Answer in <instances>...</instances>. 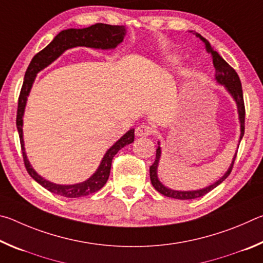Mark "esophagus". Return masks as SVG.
<instances>
[{
  "instance_id": "34e87169",
  "label": "esophagus",
  "mask_w": 263,
  "mask_h": 263,
  "mask_svg": "<svg viewBox=\"0 0 263 263\" xmlns=\"http://www.w3.org/2000/svg\"><path fill=\"white\" fill-rule=\"evenodd\" d=\"M153 133V127L148 125V124H141V125L136 128V136L137 137H147Z\"/></svg>"
}]
</instances>
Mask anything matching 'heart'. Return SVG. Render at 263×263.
<instances>
[{
    "instance_id": "obj_1",
    "label": "heart",
    "mask_w": 263,
    "mask_h": 263,
    "mask_svg": "<svg viewBox=\"0 0 263 263\" xmlns=\"http://www.w3.org/2000/svg\"><path fill=\"white\" fill-rule=\"evenodd\" d=\"M172 62H173V64H174V62H175V61H174V60H172Z\"/></svg>"
}]
</instances>
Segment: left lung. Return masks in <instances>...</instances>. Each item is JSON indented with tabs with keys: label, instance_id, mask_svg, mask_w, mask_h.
I'll list each match as a JSON object with an SVG mask.
<instances>
[{
	"label": "left lung",
	"instance_id": "8db88e82",
	"mask_svg": "<svg viewBox=\"0 0 263 263\" xmlns=\"http://www.w3.org/2000/svg\"><path fill=\"white\" fill-rule=\"evenodd\" d=\"M196 37H198L201 41L204 43L205 45L206 52L210 53L212 57V62L213 66L216 68V73H215V78L217 80L218 83L222 84L225 86L226 90L230 92V95L233 97V100L235 101L238 106V114H239V121H240V140L239 142L241 141L243 133H245V103H243V94H242V87H241V82H240L239 75L237 74V72L231 67V66L226 62L219 55V53L217 51L213 50L211 47L210 43H209L205 38L202 37L199 33H196ZM239 147V146H238ZM160 157H161V148L160 146L157 149V155H155V161L149 167V177H151V182H152L153 186L155 188V190L159 191L160 194H162L163 196H167V197H172V198H176V199H194V198H198L202 197V196L206 195L209 191H211L212 189H215L217 185H219L222 181H224L226 177H228L231 172H232L233 164H234V160L237 158V152H235V155L233 158V161L231 163V166L229 168V171L225 173L224 176L220 177L219 180L215 183L206 186V188L199 189V190H193V191H177V190H172L164 186L161 182L159 181L158 179V164H159V160Z\"/></svg>",
	"mask_w": 263,
	"mask_h": 263
}]
</instances>
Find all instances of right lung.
Returning a JSON list of instances; mask_svg holds the SVG:
<instances>
[{"instance_id":"obj_1","label":"right lung","mask_w":263,"mask_h":263,"mask_svg":"<svg viewBox=\"0 0 263 263\" xmlns=\"http://www.w3.org/2000/svg\"><path fill=\"white\" fill-rule=\"evenodd\" d=\"M126 34V29L122 25H109L103 23H97L95 25L89 26L84 29H67L61 31L58 33L54 39L48 44V45L38 52L32 60H31L28 69H26L24 75L23 86L21 89V94L18 97V108H17V118L16 125L18 130L22 153H23L24 166L26 171L32 179L38 182L39 184L44 188L47 189L51 193L64 196L68 198H78L82 196H87L94 194L99 191L106 183L109 179L111 162L117 152L124 146H126L131 142L135 141V128H131L127 131L121 139L116 141L115 144L108 149V152L104 154L102 159L101 164L97 168V171L92 174L87 181L81 182V183L72 184V185H62L55 184L52 182L43 179L41 175L35 173L34 169L31 167L28 158H26L25 148H24V140H23V115L25 110L26 100H28L29 92L32 87V83L35 79L37 73L41 72L42 69L47 67L48 65L52 64L57 58H59L62 53L68 48H73L77 46H86L91 48H102V50H110L115 48L118 44L123 42L124 37Z\"/></svg>"}]
</instances>
